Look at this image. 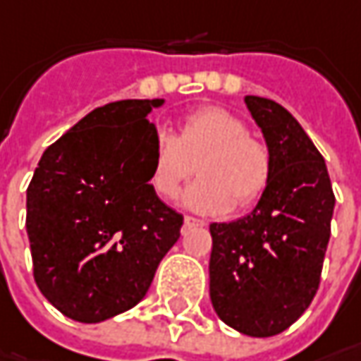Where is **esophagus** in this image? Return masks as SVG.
Instances as JSON below:
<instances>
[{"instance_id":"1","label":"esophagus","mask_w":361,"mask_h":361,"mask_svg":"<svg viewBox=\"0 0 361 361\" xmlns=\"http://www.w3.org/2000/svg\"><path fill=\"white\" fill-rule=\"evenodd\" d=\"M196 226H206V222L204 220H197V218H192V216H185L183 218V230H190V228Z\"/></svg>"}]
</instances>
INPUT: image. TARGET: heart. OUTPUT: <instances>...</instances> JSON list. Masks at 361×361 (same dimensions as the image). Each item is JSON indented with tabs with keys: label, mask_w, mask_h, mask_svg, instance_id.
I'll return each mask as SVG.
<instances>
[{
	"label": "heart",
	"mask_w": 361,
	"mask_h": 361,
	"mask_svg": "<svg viewBox=\"0 0 361 361\" xmlns=\"http://www.w3.org/2000/svg\"><path fill=\"white\" fill-rule=\"evenodd\" d=\"M200 180L183 192V206L200 214H226L234 202L248 208L264 194L273 161L269 149L248 135L243 121L220 106H204L180 121L178 135L159 131L151 147L149 183L164 200L178 196L194 173Z\"/></svg>",
	"instance_id": "obj_1"
}]
</instances>
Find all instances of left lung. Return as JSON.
Returning <instances> with one entry per match:
<instances>
[{
	"label": "left lung",
	"instance_id": "1",
	"mask_svg": "<svg viewBox=\"0 0 361 361\" xmlns=\"http://www.w3.org/2000/svg\"><path fill=\"white\" fill-rule=\"evenodd\" d=\"M271 153L273 173L255 210L210 224V299L232 329L285 331L319 289L336 196L322 153L285 106L244 97Z\"/></svg>",
	"mask_w": 361,
	"mask_h": 361
}]
</instances>
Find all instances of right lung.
I'll use <instances>...</instances> for the list:
<instances>
[{
  "instance_id": "obj_1",
  "label": "right lung",
  "mask_w": 361,
  "mask_h": 361,
  "mask_svg": "<svg viewBox=\"0 0 361 361\" xmlns=\"http://www.w3.org/2000/svg\"><path fill=\"white\" fill-rule=\"evenodd\" d=\"M164 99L109 102L44 151L25 192L34 279L66 317L99 323L149 290L183 216L149 183Z\"/></svg>"
}]
</instances>
